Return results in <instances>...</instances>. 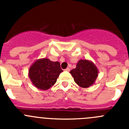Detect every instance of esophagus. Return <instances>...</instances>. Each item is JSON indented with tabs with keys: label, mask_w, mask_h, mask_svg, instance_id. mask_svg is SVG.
Here are the masks:
<instances>
[{
	"label": "esophagus",
	"mask_w": 129,
	"mask_h": 129,
	"mask_svg": "<svg viewBox=\"0 0 129 129\" xmlns=\"http://www.w3.org/2000/svg\"><path fill=\"white\" fill-rule=\"evenodd\" d=\"M65 71H70V69L69 68V67H67V69H65Z\"/></svg>",
	"instance_id": "1"
}]
</instances>
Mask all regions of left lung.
Listing matches in <instances>:
<instances>
[{
	"label": "left lung",
	"instance_id": "8db88e82",
	"mask_svg": "<svg viewBox=\"0 0 129 129\" xmlns=\"http://www.w3.org/2000/svg\"><path fill=\"white\" fill-rule=\"evenodd\" d=\"M76 83L80 87L88 88L95 83L99 71L95 65L88 60H79L76 67L70 71Z\"/></svg>",
	"mask_w": 129,
	"mask_h": 129
}]
</instances>
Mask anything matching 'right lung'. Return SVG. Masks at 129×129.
Segmentation results:
<instances>
[{"label":"right lung","mask_w":129,"mask_h":129,"mask_svg":"<svg viewBox=\"0 0 129 129\" xmlns=\"http://www.w3.org/2000/svg\"><path fill=\"white\" fill-rule=\"evenodd\" d=\"M62 72L63 70L58 62H52L44 58L34 62L28 71V76L36 87L46 90L55 85Z\"/></svg>","instance_id":"add662e5"}]
</instances>
